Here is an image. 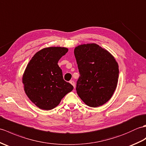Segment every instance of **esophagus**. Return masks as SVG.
<instances>
[{"label": "esophagus", "instance_id": "obj_1", "mask_svg": "<svg viewBox=\"0 0 146 146\" xmlns=\"http://www.w3.org/2000/svg\"><path fill=\"white\" fill-rule=\"evenodd\" d=\"M71 84H72V85L73 86V87H74V88H75V82H74V80H70V81L69 82Z\"/></svg>", "mask_w": 146, "mask_h": 146}]
</instances>
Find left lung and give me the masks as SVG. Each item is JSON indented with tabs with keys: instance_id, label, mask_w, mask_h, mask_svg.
<instances>
[{
	"instance_id": "left-lung-1",
	"label": "left lung",
	"mask_w": 146,
	"mask_h": 146,
	"mask_svg": "<svg viewBox=\"0 0 146 146\" xmlns=\"http://www.w3.org/2000/svg\"><path fill=\"white\" fill-rule=\"evenodd\" d=\"M74 55L80 74L77 94L89 107L104 104L117 85V62L108 50L96 44L80 45L74 49Z\"/></svg>"
}]
</instances>
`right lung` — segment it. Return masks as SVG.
Listing matches in <instances>:
<instances>
[{"label":"right lung","instance_id":"add662e5","mask_svg":"<svg viewBox=\"0 0 146 146\" xmlns=\"http://www.w3.org/2000/svg\"><path fill=\"white\" fill-rule=\"evenodd\" d=\"M68 52L60 47L44 48L35 54L25 70L22 82L28 98L38 108L51 110L74 87L63 79L58 61Z\"/></svg>","mask_w":146,"mask_h":146}]
</instances>
